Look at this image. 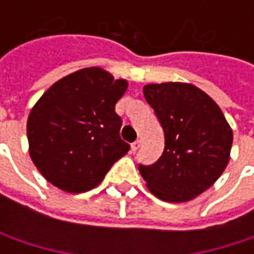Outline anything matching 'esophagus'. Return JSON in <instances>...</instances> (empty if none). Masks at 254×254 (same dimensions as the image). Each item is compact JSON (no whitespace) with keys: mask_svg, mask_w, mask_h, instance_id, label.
<instances>
[{"mask_svg":"<svg viewBox=\"0 0 254 254\" xmlns=\"http://www.w3.org/2000/svg\"><path fill=\"white\" fill-rule=\"evenodd\" d=\"M139 145H141V141H139V139H136L135 142H132V144H130V150H132V153H135V151L139 148Z\"/></svg>","mask_w":254,"mask_h":254,"instance_id":"1","label":"esophagus"}]
</instances>
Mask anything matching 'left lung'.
Instances as JSON below:
<instances>
[{
    "instance_id": "left-lung-1",
    "label": "left lung",
    "mask_w": 254,
    "mask_h": 254,
    "mask_svg": "<svg viewBox=\"0 0 254 254\" xmlns=\"http://www.w3.org/2000/svg\"><path fill=\"white\" fill-rule=\"evenodd\" d=\"M142 91L162 124L165 150L154 165H139V174L157 198L190 201L224 174L232 129L213 98L192 83H148Z\"/></svg>"
}]
</instances>
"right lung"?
Wrapping results in <instances>:
<instances>
[{"mask_svg": "<svg viewBox=\"0 0 254 254\" xmlns=\"http://www.w3.org/2000/svg\"><path fill=\"white\" fill-rule=\"evenodd\" d=\"M127 80L85 67L53 83L27 118L29 156L54 187L79 194L95 188L129 151L121 139L116 103Z\"/></svg>", "mask_w": 254, "mask_h": 254, "instance_id": "right-lung-1", "label": "right lung"}]
</instances>
